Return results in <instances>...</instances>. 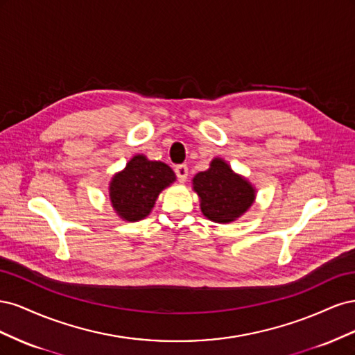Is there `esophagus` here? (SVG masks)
Returning <instances> with one entry per match:
<instances>
[{"label": "esophagus", "instance_id": "34e87169", "mask_svg": "<svg viewBox=\"0 0 355 355\" xmlns=\"http://www.w3.org/2000/svg\"><path fill=\"white\" fill-rule=\"evenodd\" d=\"M175 173L179 182H185L188 178V166L187 164H179L175 167Z\"/></svg>", "mask_w": 355, "mask_h": 355}]
</instances>
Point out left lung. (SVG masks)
<instances>
[{"label":"left lung","mask_w":355,"mask_h":355,"mask_svg":"<svg viewBox=\"0 0 355 355\" xmlns=\"http://www.w3.org/2000/svg\"><path fill=\"white\" fill-rule=\"evenodd\" d=\"M192 185L200 197L204 216L218 223L240 218L254 200L253 187L244 178L235 175L220 158H214L209 170L197 173Z\"/></svg>","instance_id":"left-lung-1"}]
</instances>
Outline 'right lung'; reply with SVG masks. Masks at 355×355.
Segmentation results:
<instances>
[{"label":"right lung","instance_id":"right-lung-1","mask_svg":"<svg viewBox=\"0 0 355 355\" xmlns=\"http://www.w3.org/2000/svg\"><path fill=\"white\" fill-rule=\"evenodd\" d=\"M175 173L161 161L136 155L112 178L110 197L118 216L128 222L141 220L153 210L158 194L175 182Z\"/></svg>","mask_w":355,"mask_h":355}]
</instances>
